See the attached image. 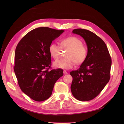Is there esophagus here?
<instances>
[{"label": "esophagus", "instance_id": "34e87169", "mask_svg": "<svg viewBox=\"0 0 124 124\" xmlns=\"http://www.w3.org/2000/svg\"><path fill=\"white\" fill-rule=\"evenodd\" d=\"M67 73H67V72L66 70H63V74H67Z\"/></svg>", "mask_w": 124, "mask_h": 124}]
</instances>
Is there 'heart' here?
<instances>
[{"label": "heart", "instance_id": "obj_1", "mask_svg": "<svg viewBox=\"0 0 124 124\" xmlns=\"http://www.w3.org/2000/svg\"><path fill=\"white\" fill-rule=\"evenodd\" d=\"M82 40L76 37H68L61 40L60 47L57 44L52 43L48 47L50 55L55 60L59 58L61 48L68 49L66 54V58L58 60L54 62L53 65L57 68L69 69L72 68L75 63L82 64L87 57V48L82 44Z\"/></svg>", "mask_w": 124, "mask_h": 124}]
</instances>
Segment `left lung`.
Instances as JSON below:
<instances>
[{"label": "left lung", "instance_id": "8db88e82", "mask_svg": "<svg viewBox=\"0 0 124 124\" xmlns=\"http://www.w3.org/2000/svg\"><path fill=\"white\" fill-rule=\"evenodd\" d=\"M73 33L83 37L88 54L80 68L70 72L73 78L71 91L77 100L86 101L98 96L110 78L111 58L104 41L88 30L78 28Z\"/></svg>", "mask_w": 124, "mask_h": 124}]
</instances>
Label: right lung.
<instances>
[{
    "label": "right lung",
    "instance_id": "right-lung-1",
    "mask_svg": "<svg viewBox=\"0 0 124 124\" xmlns=\"http://www.w3.org/2000/svg\"><path fill=\"white\" fill-rule=\"evenodd\" d=\"M63 30L39 27L28 32L17 44L14 71L22 91L36 101L51 97L54 84L63 76L62 69L51 66L48 47Z\"/></svg>",
    "mask_w": 124,
    "mask_h": 124
}]
</instances>
